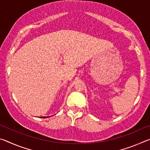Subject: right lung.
Listing matches in <instances>:
<instances>
[{"instance_id": "obj_1", "label": "right lung", "mask_w": 150, "mask_h": 150, "mask_svg": "<svg viewBox=\"0 0 150 150\" xmlns=\"http://www.w3.org/2000/svg\"><path fill=\"white\" fill-rule=\"evenodd\" d=\"M51 116H42L41 118H48V117H51Z\"/></svg>"}]
</instances>
